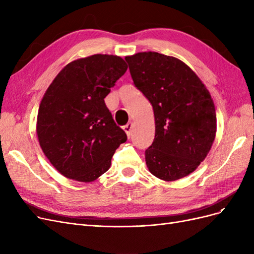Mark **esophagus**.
I'll return each instance as SVG.
<instances>
[{"label": "esophagus", "mask_w": 254, "mask_h": 254, "mask_svg": "<svg viewBox=\"0 0 254 254\" xmlns=\"http://www.w3.org/2000/svg\"><path fill=\"white\" fill-rule=\"evenodd\" d=\"M132 127H133V124L131 122H129L127 125H125L124 127H123V129L125 130V132L127 133V135L129 136L130 135V133H131V129H132Z\"/></svg>", "instance_id": "1"}]
</instances>
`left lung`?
Instances as JSON below:
<instances>
[{
    "mask_svg": "<svg viewBox=\"0 0 254 254\" xmlns=\"http://www.w3.org/2000/svg\"><path fill=\"white\" fill-rule=\"evenodd\" d=\"M134 86L152 105L156 134L145 150L149 172L164 181L193 173L216 134L210 92L181 60L156 52L127 56Z\"/></svg>",
    "mask_w": 254,
    "mask_h": 254,
    "instance_id": "obj_1",
    "label": "left lung"
}]
</instances>
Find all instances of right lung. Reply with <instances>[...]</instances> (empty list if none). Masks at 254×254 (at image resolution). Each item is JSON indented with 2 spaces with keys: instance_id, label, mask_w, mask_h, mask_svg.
Masks as SVG:
<instances>
[{
  "instance_id": "right-lung-1",
  "label": "right lung",
  "mask_w": 254,
  "mask_h": 254,
  "mask_svg": "<svg viewBox=\"0 0 254 254\" xmlns=\"http://www.w3.org/2000/svg\"><path fill=\"white\" fill-rule=\"evenodd\" d=\"M126 71L123 58L96 54L66 64L45 92L38 111V140L45 157L66 178L96 180L126 142L104 101Z\"/></svg>"
}]
</instances>
